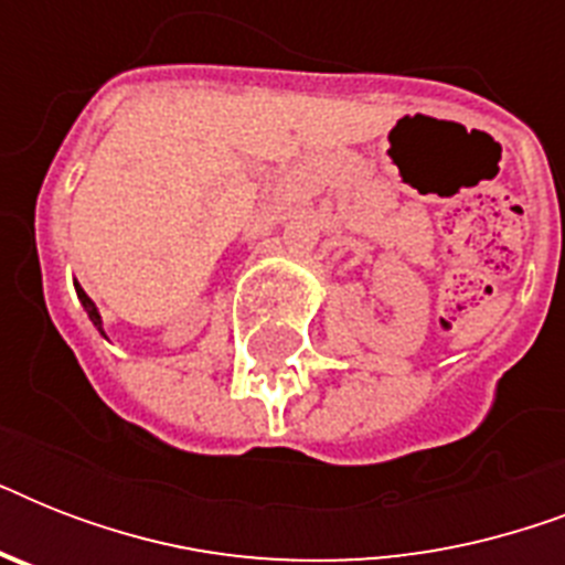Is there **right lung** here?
<instances>
[{
	"instance_id": "right-lung-1",
	"label": "right lung",
	"mask_w": 565,
	"mask_h": 565,
	"mask_svg": "<svg viewBox=\"0 0 565 565\" xmlns=\"http://www.w3.org/2000/svg\"><path fill=\"white\" fill-rule=\"evenodd\" d=\"M75 292H78V299H82L84 310H87V317L93 319V326H99V331H102V322H99V310H96V305H93V301H90V296H87V292H84L82 287H78V284H75ZM102 334H105V331H102Z\"/></svg>"
}]
</instances>
